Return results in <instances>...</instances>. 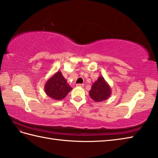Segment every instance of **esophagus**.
Returning <instances> with one entry per match:
<instances>
[{"label": "esophagus", "mask_w": 158, "mask_h": 158, "mask_svg": "<svg viewBox=\"0 0 158 158\" xmlns=\"http://www.w3.org/2000/svg\"><path fill=\"white\" fill-rule=\"evenodd\" d=\"M76 86H80V87H84V85H83V84H77Z\"/></svg>", "instance_id": "esophagus-1"}]
</instances>
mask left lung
Returning <instances> with one entry per match:
<instances>
[{"label": "left lung", "instance_id": "8db88e82", "mask_svg": "<svg viewBox=\"0 0 158 158\" xmlns=\"http://www.w3.org/2000/svg\"><path fill=\"white\" fill-rule=\"evenodd\" d=\"M89 95L95 102H100L108 99L110 97L112 90L110 86L106 81L103 76H99L98 79L93 84Z\"/></svg>", "mask_w": 158, "mask_h": 158}]
</instances>
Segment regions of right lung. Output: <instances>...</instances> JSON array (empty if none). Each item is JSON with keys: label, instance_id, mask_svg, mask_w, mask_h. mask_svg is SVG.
<instances>
[{"label": "right lung", "instance_id": "obj_1", "mask_svg": "<svg viewBox=\"0 0 158 158\" xmlns=\"http://www.w3.org/2000/svg\"><path fill=\"white\" fill-rule=\"evenodd\" d=\"M72 88L63 76L60 71H58L48 79L45 84L44 91L50 98L54 100H61L65 98Z\"/></svg>", "mask_w": 158, "mask_h": 158}]
</instances>
